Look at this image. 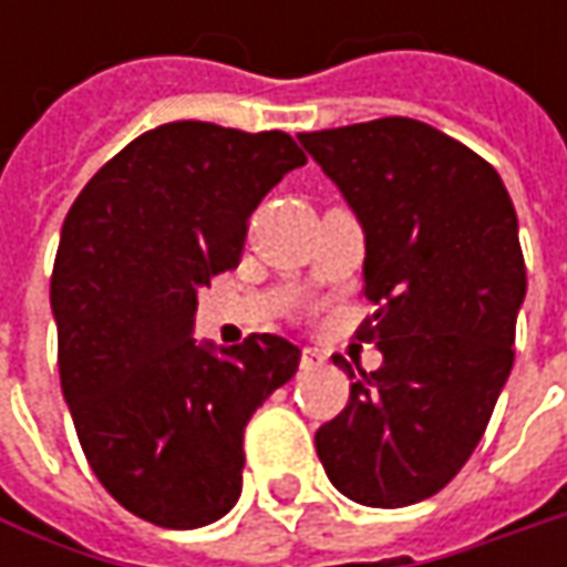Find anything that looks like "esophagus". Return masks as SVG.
I'll return each instance as SVG.
<instances>
[{
    "label": "esophagus",
    "mask_w": 567,
    "mask_h": 567,
    "mask_svg": "<svg viewBox=\"0 0 567 567\" xmlns=\"http://www.w3.org/2000/svg\"><path fill=\"white\" fill-rule=\"evenodd\" d=\"M321 353H318V350H312V347H306V350H302V360H299V365H302V372H312V369H318V365H321Z\"/></svg>",
    "instance_id": "esophagus-1"
}]
</instances>
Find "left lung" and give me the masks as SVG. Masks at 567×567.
Listing matches in <instances>:
<instances>
[{
    "instance_id": "left-lung-1",
    "label": "left lung",
    "mask_w": 567,
    "mask_h": 567,
    "mask_svg": "<svg viewBox=\"0 0 567 567\" xmlns=\"http://www.w3.org/2000/svg\"><path fill=\"white\" fill-rule=\"evenodd\" d=\"M365 233L357 331L381 365L316 432L328 480L369 508L423 502L457 476L514 365L527 268L502 176L445 132L406 120L302 132Z\"/></svg>"
}]
</instances>
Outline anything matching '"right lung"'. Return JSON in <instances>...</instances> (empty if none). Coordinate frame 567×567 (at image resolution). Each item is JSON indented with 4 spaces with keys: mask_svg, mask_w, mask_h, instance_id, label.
<instances>
[{
    "mask_svg": "<svg viewBox=\"0 0 567 567\" xmlns=\"http://www.w3.org/2000/svg\"><path fill=\"white\" fill-rule=\"evenodd\" d=\"M306 154L287 132L166 122L100 166L65 214L50 306L78 442L125 512L169 530L243 492V432L299 347L192 338L198 290L239 265L249 217Z\"/></svg>",
    "mask_w": 567,
    "mask_h": 567,
    "instance_id": "add662e5",
    "label": "right lung"
}]
</instances>
